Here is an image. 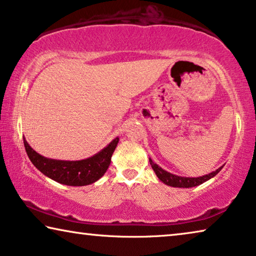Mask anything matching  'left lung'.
Returning a JSON list of instances; mask_svg holds the SVG:
<instances>
[{
    "mask_svg": "<svg viewBox=\"0 0 256 256\" xmlns=\"http://www.w3.org/2000/svg\"><path fill=\"white\" fill-rule=\"evenodd\" d=\"M150 163L152 168V170H154V172L156 174V176L158 177V179L162 182H164V184L168 186H172V188H194V186L201 185L202 182H207L210 178L215 177L223 168L220 166L217 170L212 171V172L204 174V176H201V177H182V176H177V174L168 172V171L162 169L161 166H158L156 163L152 162V158H150Z\"/></svg>",
    "mask_w": 256,
    "mask_h": 256,
    "instance_id": "obj_1",
    "label": "left lung"
}]
</instances>
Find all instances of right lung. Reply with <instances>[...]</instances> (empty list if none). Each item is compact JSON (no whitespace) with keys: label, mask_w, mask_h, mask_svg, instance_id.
<instances>
[{"label":"right lung","mask_w":256,"mask_h":256,"mask_svg":"<svg viewBox=\"0 0 256 256\" xmlns=\"http://www.w3.org/2000/svg\"><path fill=\"white\" fill-rule=\"evenodd\" d=\"M118 141L120 138L117 136L102 150L80 161H62V160L44 158L34 150L25 138L24 146L30 162L44 176L63 185L85 186L93 184L106 174L112 162V156L116 150Z\"/></svg>","instance_id":"add662e5"}]
</instances>
